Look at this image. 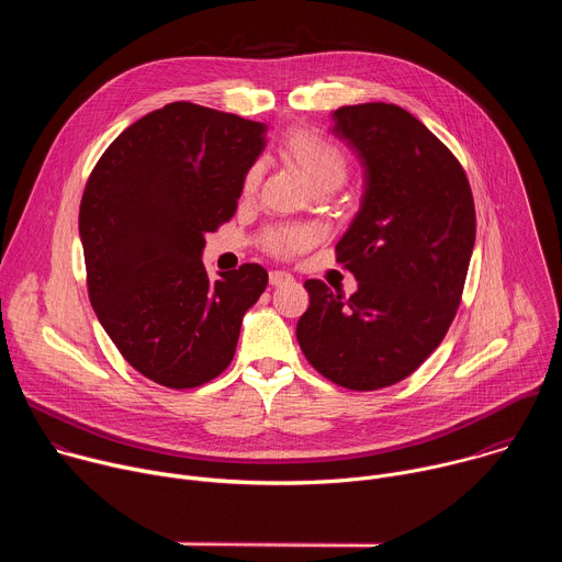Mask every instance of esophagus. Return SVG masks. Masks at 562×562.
<instances>
[{"instance_id": "obj_1", "label": "esophagus", "mask_w": 562, "mask_h": 562, "mask_svg": "<svg viewBox=\"0 0 562 562\" xmlns=\"http://www.w3.org/2000/svg\"><path fill=\"white\" fill-rule=\"evenodd\" d=\"M293 278L289 276V273H284V271H271L269 273V284L271 286H282V284H289Z\"/></svg>"}]
</instances>
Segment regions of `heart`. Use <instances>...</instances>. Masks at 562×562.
Instances as JSON below:
<instances>
[{
	"mask_svg": "<svg viewBox=\"0 0 562 562\" xmlns=\"http://www.w3.org/2000/svg\"><path fill=\"white\" fill-rule=\"evenodd\" d=\"M280 155L317 193L338 189L349 173L347 153L331 139L308 128H291L280 139ZM260 167H251L245 176V193L251 195L260 184ZM313 245V233L306 226L278 224L269 226L260 235V247L273 258L289 260Z\"/></svg>",
	"mask_w": 562,
	"mask_h": 562,
	"instance_id": "heart-1",
	"label": "heart"
}]
</instances>
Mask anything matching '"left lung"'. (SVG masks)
Instances as JSON below:
<instances>
[{
    "label": "left lung",
    "mask_w": 562,
    "mask_h": 562,
    "mask_svg": "<svg viewBox=\"0 0 562 562\" xmlns=\"http://www.w3.org/2000/svg\"><path fill=\"white\" fill-rule=\"evenodd\" d=\"M334 133L364 167V195L336 260L356 276L345 297L306 280L295 336L327 380L375 391L409 378L447 336L475 243V209L458 157L412 113L369 102L334 111Z\"/></svg>",
    "instance_id": "obj_1"
}]
</instances>
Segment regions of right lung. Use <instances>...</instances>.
<instances>
[{"instance_id": "obj_1", "label": "right lung", "mask_w": 562, "mask_h": 562, "mask_svg": "<svg viewBox=\"0 0 562 562\" xmlns=\"http://www.w3.org/2000/svg\"><path fill=\"white\" fill-rule=\"evenodd\" d=\"M267 126L191 102L157 109L98 159L79 204L87 286L104 331L144 378L193 389L233 360L260 265L211 282L204 235L235 215Z\"/></svg>"}]
</instances>
